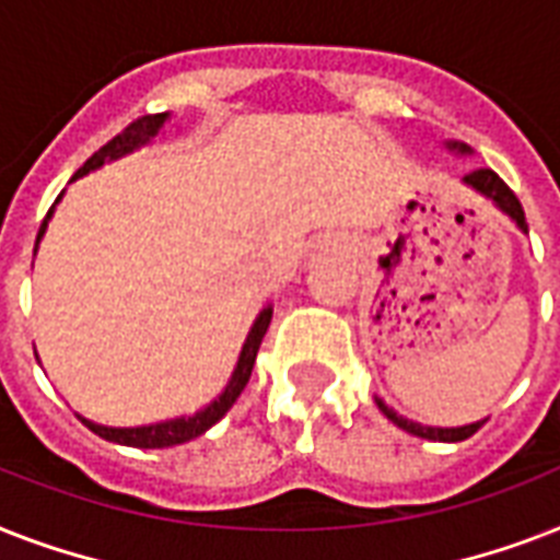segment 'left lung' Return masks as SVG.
Listing matches in <instances>:
<instances>
[{
	"instance_id": "1",
	"label": "left lung",
	"mask_w": 560,
	"mask_h": 560,
	"mask_svg": "<svg viewBox=\"0 0 560 560\" xmlns=\"http://www.w3.org/2000/svg\"><path fill=\"white\" fill-rule=\"evenodd\" d=\"M444 148H447V151H451V153H456V156H470L468 144L444 142ZM462 186H468L470 191H477L479 197H486V200L494 202L497 209L503 211L505 218L512 220L514 226L521 229L523 235L529 232V226H526V214H523L521 200L514 197L512 188L505 186L503 179L497 177L494 171H491V168L470 171V174H465V177H462ZM374 404H377V409H381L383 416L389 418L392 424H398L400 430H407V433H412V435H421V439H430V442H462V439H468V435H474L479 430V427L486 424V418H482V421H470V424H462V427L418 424V421H412V418L400 416V412H395V409H392V407H386V400L377 398V395H374Z\"/></svg>"
}]
</instances>
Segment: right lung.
<instances>
[{
  "label": "right lung",
  "instance_id": "obj_1",
  "mask_svg": "<svg viewBox=\"0 0 560 560\" xmlns=\"http://www.w3.org/2000/svg\"><path fill=\"white\" fill-rule=\"evenodd\" d=\"M168 118L171 113H160V116H144L139 118V121H133V125L127 127L125 133H118L116 139L104 144L98 153H92L90 160L83 162V168L74 174L72 183L74 179L86 177V174H92V171L104 168L107 162L125 160V156H130V153L139 151V148H148V144L162 133V127H165ZM60 197H63V194H60ZM60 197L55 200V206L60 202ZM55 206L48 209L46 220H43V226H39L37 244H34V255H37V246L39 241H43V235H46V226H48V220H51V214H55ZM270 319H272V305H267L261 314L255 316L253 328H249V334H246L244 349H241V354H237L235 372H232V377H229L226 389L220 392L218 398L211 400V404L197 409L194 416H177V418H168V421H156V424H142V427H107V424H98V421H90V418H83V416L78 418H81L83 424L90 427L95 435L107 439V442L127 444V447H144V451H153V447H174V444L191 442V439L206 433L209 427L218 424L220 418L226 416L229 409H232L237 395L244 392V386L249 383V374H253L255 354H258V349H261L264 334H267V328H270ZM34 354H37V351H34Z\"/></svg>",
  "mask_w": 560,
  "mask_h": 560
}]
</instances>
